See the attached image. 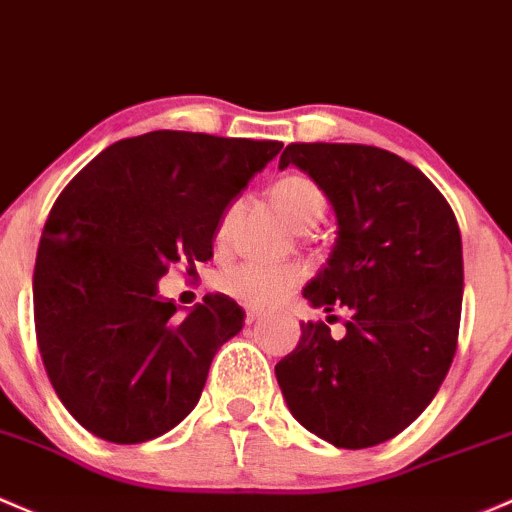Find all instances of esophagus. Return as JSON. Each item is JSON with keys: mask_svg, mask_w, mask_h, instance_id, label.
Segmentation results:
<instances>
[{"mask_svg": "<svg viewBox=\"0 0 512 512\" xmlns=\"http://www.w3.org/2000/svg\"><path fill=\"white\" fill-rule=\"evenodd\" d=\"M257 319H262V311L260 309H245V321H247V324H255Z\"/></svg>", "mask_w": 512, "mask_h": 512, "instance_id": "34e87169", "label": "esophagus"}]
</instances>
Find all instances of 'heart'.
Here are the masks:
<instances>
[{"label": "heart", "instance_id": "1", "mask_svg": "<svg viewBox=\"0 0 512 512\" xmlns=\"http://www.w3.org/2000/svg\"><path fill=\"white\" fill-rule=\"evenodd\" d=\"M270 198L277 211L297 230L314 228L326 211V196L314 179L304 174H284L270 186ZM235 206H228L220 215L215 228V242L225 245L230 238ZM304 277V270L297 262H279V265H262V262H240L225 267L215 274L213 284L225 297L242 301L247 306H267L282 299L292 287H297Z\"/></svg>", "mask_w": 512, "mask_h": 512}]
</instances>
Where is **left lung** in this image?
<instances>
[{
	"mask_svg": "<svg viewBox=\"0 0 512 512\" xmlns=\"http://www.w3.org/2000/svg\"><path fill=\"white\" fill-rule=\"evenodd\" d=\"M289 164L319 184L338 220L304 297L324 311L343 306L348 321L338 341L324 321L301 324L274 373L299 424L341 449H368L410 427L449 373L464 299L459 223L439 188L385 149L294 142L279 169Z\"/></svg>",
	"mask_w": 512,
	"mask_h": 512,
	"instance_id": "8db88e82",
	"label": "left lung"
}]
</instances>
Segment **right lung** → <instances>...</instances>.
Masks as SVG:
<instances>
[{
  "mask_svg": "<svg viewBox=\"0 0 512 512\" xmlns=\"http://www.w3.org/2000/svg\"><path fill=\"white\" fill-rule=\"evenodd\" d=\"M279 149L157 129L110 144L56 198L36 252V341L58 400L95 437L139 444L196 407L245 311L206 294L179 319L159 279L211 260L225 206Z\"/></svg>",
  "mask_w": 512,
  "mask_h": 512,
  "instance_id": "1",
  "label": "right lung"
}]
</instances>
